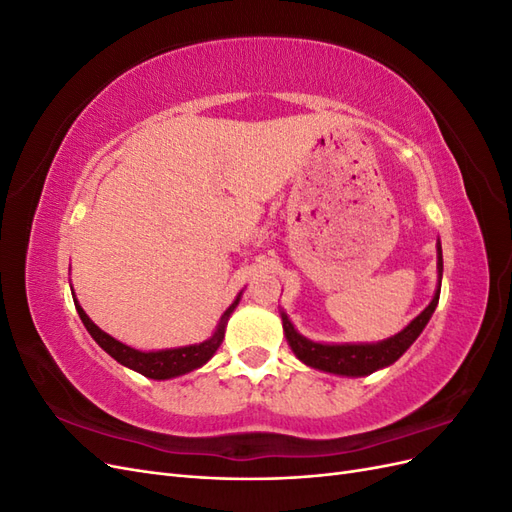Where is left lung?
<instances>
[{"label": "left lung", "instance_id": "1", "mask_svg": "<svg viewBox=\"0 0 512 512\" xmlns=\"http://www.w3.org/2000/svg\"><path fill=\"white\" fill-rule=\"evenodd\" d=\"M438 273L442 280V247H440V243H438ZM438 299H440V284H438L436 294H433L431 303L408 324L404 331L397 333L395 337L384 339V342H378V344L329 346V344L309 342V339L299 335L297 329L292 327V322L286 318V314H282L284 335L288 339L292 352L297 354L299 359L309 367L329 371V374H339V376H367V374H371V371L395 363L399 356L414 344V339L423 333L425 324L429 322V318L433 314V309H436Z\"/></svg>", "mask_w": 512, "mask_h": 512}]
</instances>
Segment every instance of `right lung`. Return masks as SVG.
I'll return each mask as SVG.
<instances>
[{
  "instance_id": "right-lung-1",
  "label": "right lung",
  "mask_w": 512,
  "mask_h": 512,
  "mask_svg": "<svg viewBox=\"0 0 512 512\" xmlns=\"http://www.w3.org/2000/svg\"><path fill=\"white\" fill-rule=\"evenodd\" d=\"M239 303V297L237 301L232 303L226 314L222 316V322L218 331L213 333L211 339H207V342L203 344H196V346H185V348H175V350H160V352H141V350H134L126 344L117 342V339H113L108 333H104L102 329H98L94 322L89 320V316L83 312V307L79 303L76 305V312H79L85 329L89 331V335L96 339L98 346L102 350H106L108 354L113 356L115 361H119L121 365H126L134 371H138V374H143L147 378H153V380H166V378H175V376H181V374H188V371L205 365L211 356L215 354V350L220 348L222 339H224V327H226V320L228 316L232 314V309L237 307Z\"/></svg>"
}]
</instances>
